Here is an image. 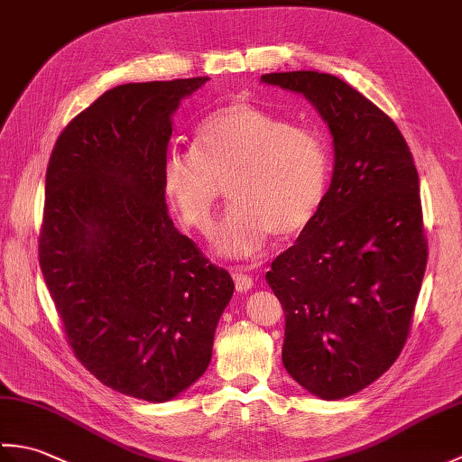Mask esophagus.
Returning <instances> with one entry per match:
<instances>
[{
	"instance_id": "34e87169",
	"label": "esophagus",
	"mask_w": 462,
	"mask_h": 462,
	"mask_svg": "<svg viewBox=\"0 0 462 462\" xmlns=\"http://www.w3.org/2000/svg\"><path fill=\"white\" fill-rule=\"evenodd\" d=\"M234 286H236V291L244 293V291H250L254 288V280L252 276L244 272H234Z\"/></svg>"
}]
</instances>
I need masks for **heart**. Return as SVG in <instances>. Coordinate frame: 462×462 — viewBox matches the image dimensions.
Returning a JSON list of instances; mask_svg holds the SVG:
<instances>
[{"label":"heart","mask_w":462,"mask_h":462,"mask_svg":"<svg viewBox=\"0 0 462 462\" xmlns=\"http://www.w3.org/2000/svg\"><path fill=\"white\" fill-rule=\"evenodd\" d=\"M230 199L212 246L226 258H250L273 234L306 230L326 200L329 152L318 133L248 101L206 115L194 149H171L161 184L189 228L206 234L224 182Z\"/></svg>","instance_id":"1"}]
</instances>
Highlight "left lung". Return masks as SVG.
<instances>
[{"label": "left lung", "instance_id": "1", "mask_svg": "<svg viewBox=\"0 0 462 462\" xmlns=\"http://www.w3.org/2000/svg\"><path fill=\"white\" fill-rule=\"evenodd\" d=\"M260 81L306 97L331 134L326 200L266 282L286 313L283 367L337 401L379 379L407 341L427 266L419 174L397 125L336 75Z\"/></svg>", "mask_w": 462, "mask_h": 462}]
</instances>
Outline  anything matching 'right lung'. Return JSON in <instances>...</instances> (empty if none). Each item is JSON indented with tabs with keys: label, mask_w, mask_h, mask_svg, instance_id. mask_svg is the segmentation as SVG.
Returning a JSON list of instances; mask_svg holds the SVG:
<instances>
[{
	"label": "right lung",
	"mask_w": 462,
	"mask_h": 462,
	"mask_svg": "<svg viewBox=\"0 0 462 462\" xmlns=\"http://www.w3.org/2000/svg\"><path fill=\"white\" fill-rule=\"evenodd\" d=\"M208 77L126 83L65 126L45 176L39 266L77 359L164 403L199 381L234 293L174 228L161 184L172 116Z\"/></svg>",
	"instance_id": "obj_1"
}]
</instances>
